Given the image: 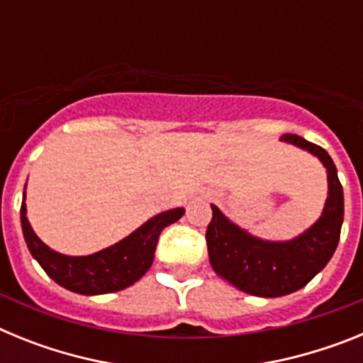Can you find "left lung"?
<instances>
[{
	"label": "left lung",
	"instance_id": "8db88e82",
	"mask_svg": "<svg viewBox=\"0 0 363 363\" xmlns=\"http://www.w3.org/2000/svg\"><path fill=\"white\" fill-rule=\"evenodd\" d=\"M280 142L307 150L325 167L327 198L318 220L291 240H264L211 205L213 220L205 234L211 267L218 277L262 298L285 296L306 287L333 258L344 223V189L327 150L296 134H284Z\"/></svg>",
	"mask_w": 363,
	"mask_h": 363
}]
</instances>
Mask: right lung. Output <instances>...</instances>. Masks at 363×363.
I'll list each match as a JSON object with an SVG mask.
<instances>
[{
	"label": "right lung",
	"mask_w": 363,
	"mask_h": 363,
	"mask_svg": "<svg viewBox=\"0 0 363 363\" xmlns=\"http://www.w3.org/2000/svg\"><path fill=\"white\" fill-rule=\"evenodd\" d=\"M27 189V184H25ZM184 207L163 211L123 240L85 256H69L50 249L38 238L27 218V203L21 201V229L32 258L47 274L72 293L96 296L127 289L136 284L152 265L158 236L167 225L184 216Z\"/></svg>",
	"instance_id": "obj_1"
}]
</instances>
